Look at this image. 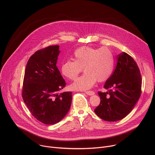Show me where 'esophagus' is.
<instances>
[{
    "mask_svg": "<svg viewBox=\"0 0 155 155\" xmlns=\"http://www.w3.org/2000/svg\"><path fill=\"white\" fill-rule=\"evenodd\" d=\"M85 93H86V94H87V95H89V96H93V95H94V94H95L94 92V91H85Z\"/></svg>",
    "mask_w": 155,
    "mask_h": 155,
    "instance_id": "1",
    "label": "esophagus"
}]
</instances>
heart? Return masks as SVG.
Wrapping results in <instances>:
<instances>
[{
	"label": "heart",
	"instance_id": "1",
	"mask_svg": "<svg viewBox=\"0 0 155 155\" xmlns=\"http://www.w3.org/2000/svg\"><path fill=\"white\" fill-rule=\"evenodd\" d=\"M74 59L65 61L61 67L62 74L71 80L75 79L83 68L85 73L71 84L73 90H89L97 80H107L114 70V57L111 51L106 47L99 50L89 47L79 48L74 51Z\"/></svg>",
	"mask_w": 155,
	"mask_h": 155
}]
</instances>
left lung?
Here are the masks:
<instances>
[{"label": "left lung", "mask_w": 155, "mask_h": 155, "mask_svg": "<svg viewBox=\"0 0 155 155\" xmlns=\"http://www.w3.org/2000/svg\"><path fill=\"white\" fill-rule=\"evenodd\" d=\"M117 58L115 69L104 86L108 91L98 92L101 103L94 110L99 118L107 121H117L126 117L141 94L142 78L136 62L124 52Z\"/></svg>", "instance_id": "1"}]
</instances>
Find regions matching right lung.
Here are the masks:
<instances>
[{"label": "right lung", "instance_id": "obj_1", "mask_svg": "<svg viewBox=\"0 0 155 155\" xmlns=\"http://www.w3.org/2000/svg\"><path fill=\"white\" fill-rule=\"evenodd\" d=\"M59 46L38 50L29 58L26 68L23 99L32 115L45 124H54L67 115L72 92L59 93L65 86L56 64Z\"/></svg>", "mask_w": 155, "mask_h": 155}]
</instances>
